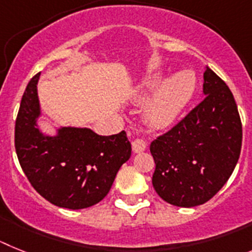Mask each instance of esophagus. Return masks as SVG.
<instances>
[{"label":"esophagus","mask_w":252,"mask_h":252,"mask_svg":"<svg viewBox=\"0 0 252 252\" xmlns=\"http://www.w3.org/2000/svg\"><path fill=\"white\" fill-rule=\"evenodd\" d=\"M132 147H133V151L134 152H142V151L146 150V147H147V144H146V141H144L143 138H135L132 141Z\"/></svg>","instance_id":"esophagus-1"}]
</instances>
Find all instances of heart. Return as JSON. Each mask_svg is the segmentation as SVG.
<instances>
[{"label":"heart","mask_w":252,"mask_h":252,"mask_svg":"<svg viewBox=\"0 0 252 252\" xmlns=\"http://www.w3.org/2000/svg\"><path fill=\"white\" fill-rule=\"evenodd\" d=\"M162 82V76L155 74L146 80L139 99L144 100L153 94L144 110L148 123L156 128H165L178 119L196 91V77L190 71H181Z\"/></svg>","instance_id":"b5f03b06"}]
</instances>
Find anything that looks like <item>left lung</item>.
Masks as SVG:
<instances>
[{"mask_svg": "<svg viewBox=\"0 0 252 252\" xmlns=\"http://www.w3.org/2000/svg\"><path fill=\"white\" fill-rule=\"evenodd\" d=\"M204 100L151 143L152 185L165 202L195 207L211 200L236 167L242 123L235 97L211 68L204 72Z\"/></svg>", "mask_w": 252, "mask_h": 252, "instance_id": "8db88e82", "label": "left lung"}]
</instances>
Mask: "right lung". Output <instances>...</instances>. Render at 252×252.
I'll return each mask as SVG.
<instances>
[{
  "instance_id": "1",
  "label": "right lung",
  "mask_w": 252,
  "mask_h": 252,
  "mask_svg": "<svg viewBox=\"0 0 252 252\" xmlns=\"http://www.w3.org/2000/svg\"><path fill=\"white\" fill-rule=\"evenodd\" d=\"M36 73L24 91L15 123V150L24 174L36 191L57 207L82 209L106 196L132 146L122 130L99 135L86 128L60 129L57 137L36 128Z\"/></svg>"
}]
</instances>
